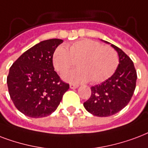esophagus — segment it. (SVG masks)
I'll return each mask as SVG.
<instances>
[{"label": "esophagus", "mask_w": 148, "mask_h": 148, "mask_svg": "<svg viewBox=\"0 0 148 148\" xmlns=\"http://www.w3.org/2000/svg\"><path fill=\"white\" fill-rule=\"evenodd\" d=\"M70 86L71 89H76V88H78V85L72 84V83H71L70 86Z\"/></svg>", "instance_id": "34e87169"}]
</instances>
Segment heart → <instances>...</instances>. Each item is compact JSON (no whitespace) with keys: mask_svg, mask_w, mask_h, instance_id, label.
<instances>
[{"mask_svg":"<svg viewBox=\"0 0 148 148\" xmlns=\"http://www.w3.org/2000/svg\"><path fill=\"white\" fill-rule=\"evenodd\" d=\"M68 49L58 46L52 56L53 66L58 73H63L77 62L79 68L63 75V79L73 83H99L108 79L119 65V56L109 45L91 39H82L69 45Z\"/></svg>","mask_w":148,"mask_h":148,"instance_id":"1","label":"heart"}]
</instances>
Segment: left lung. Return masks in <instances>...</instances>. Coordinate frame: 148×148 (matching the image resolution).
I'll list each match as a JSON object with an SVG mask.
<instances>
[{
  "mask_svg": "<svg viewBox=\"0 0 148 148\" xmlns=\"http://www.w3.org/2000/svg\"><path fill=\"white\" fill-rule=\"evenodd\" d=\"M109 43L107 42H105ZM120 63L110 78L101 84L91 87L90 99L83 103L89 113L97 116H110L121 111L131 99L137 81V71L127 54L114 45Z\"/></svg>",
  "mask_w": 148,
  "mask_h": 148,
  "instance_id": "obj_1",
  "label": "left lung"
}]
</instances>
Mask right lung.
<instances>
[{
	"mask_svg": "<svg viewBox=\"0 0 148 148\" xmlns=\"http://www.w3.org/2000/svg\"><path fill=\"white\" fill-rule=\"evenodd\" d=\"M58 38L45 40L25 51L10 68L7 77L11 100L29 117L49 116L56 110L69 84L54 70L52 56L62 43Z\"/></svg>",
	"mask_w": 148,
	"mask_h": 148,
	"instance_id": "right-lung-1",
	"label": "right lung"
}]
</instances>
